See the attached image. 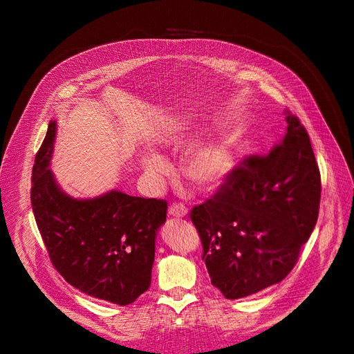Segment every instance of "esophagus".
<instances>
[{
	"mask_svg": "<svg viewBox=\"0 0 354 354\" xmlns=\"http://www.w3.org/2000/svg\"><path fill=\"white\" fill-rule=\"evenodd\" d=\"M169 213L173 217H184L187 216V207L183 204H171L169 208Z\"/></svg>",
	"mask_w": 354,
	"mask_h": 354,
	"instance_id": "obj_1",
	"label": "esophagus"
}]
</instances>
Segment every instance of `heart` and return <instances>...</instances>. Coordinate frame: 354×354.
<instances>
[{
	"mask_svg": "<svg viewBox=\"0 0 354 354\" xmlns=\"http://www.w3.org/2000/svg\"><path fill=\"white\" fill-rule=\"evenodd\" d=\"M234 164L231 147L225 141H216L194 149L185 158L184 173L199 189L214 190L227 181ZM145 165L150 175H161L167 169V162L158 153H150L145 160Z\"/></svg>",
	"mask_w": 354,
	"mask_h": 354,
	"instance_id": "obj_1",
	"label": "heart"
}]
</instances>
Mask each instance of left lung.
<instances>
[{
  "label": "left lung",
  "instance_id": "1",
  "mask_svg": "<svg viewBox=\"0 0 354 354\" xmlns=\"http://www.w3.org/2000/svg\"><path fill=\"white\" fill-rule=\"evenodd\" d=\"M288 129L265 156H250L190 217L212 284L228 299L284 280L317 225L321 175L309 133L286 111Z\"/></svg>",
  "mask_w": 354,
  "mask_h": 354
}]
</instances>
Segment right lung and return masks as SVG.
I'll return each instance as SVG.
<instances>
[{"label":"right lung","instance_id":"add662e5","mask_svg":"<svg viewBox=\"0 0 354 354\" xmlns=\"http://www.w3.org/2000/svg\"><path fill=\"white\" fill-rule=\"evenodd\" d=\"M56 123L37 150L32 170V208L53 266L74 288L127 306L150 286L155 237L167 216L164 199L112 190L94 199L65 194L48 169Z\"/></svg>","mask_w":354,"mask_h":354}]
</instances>
